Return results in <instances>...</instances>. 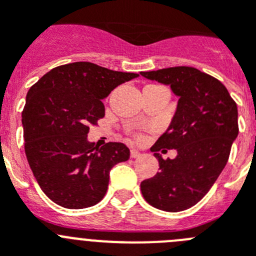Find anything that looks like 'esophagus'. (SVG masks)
<instances>
[{
	"instance_id": "1",
	"label": "esophagus",
	"mask_w": 256,
	"mask_h": 256,
	"mask_svg": "<svg viewBox=\"0 0 256 256\" xmlns=\"http://www.w3.org/2000/svg\"><path fill=\"white\" fill-rule=\"evenodd\" d=\"M138 156H140V151L130 150V158H133V159H134V158H138Z\"/></svg>"
}]
</instances>
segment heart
<instances>
[{
    "instance_id": "obj_1",
    "label": "heart",
    "mask_w": 256,
    "mask_h": 256,
    "mask_svg": "<svg viewBox=\"0 0 256 256\" xmlns=\"http://www.w3.org/2000/svg\"><path fill=\"white\" fill-rule=\"evenodd\" d=\"M137 138H138V140H141V136H137Z\"/></svg>"
}]
</instances>
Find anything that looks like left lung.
Segmentation results:
<instances>
[{
    "instance_id": "8db88e82",
    "label": "left lung",
    "mask_w": 256,
    "mask_h": 256,
    "mask_svg": "<svg viewBox=\"0 0 256 256\" xmlns=\"http://www.w3.org/2000/svg\"><path fill=\"white\" fill-rule=\"evenodd\" d=\"M141 76L170 86L180 97L166 132L151 151L160 172L141 182L144 200L154 208L177 212L198 204L208 194L230 158L238 134L237 105L218 79L191 66L141 72ZM176 148L164 160L157 151Z\"/></svg>"
}]
</instances>
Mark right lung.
I'll return each instance as SVG.
<instances>
[{
    "instance_id": "1",
    "label": "right lung",
    "mask_w": 256,
    "mask_h": 256,
    "mask_svg": "<svg viewBox=\"0 0 256 256\" xmlns=\"http://www.w3.org/2000/svg\"><path fill=\"white\" fill-rule=\"evenodd\" d=\"M138 74L106 69L87 61L60 65L26 94L22 114L24 148L42 191L66 209L100 202L115 164L130 159L120 142L98 148L88 142L90 126L105 116L102 101Z\"/></svg>"
}]
</instances>
